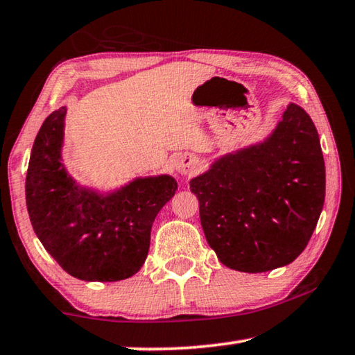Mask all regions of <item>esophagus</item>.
I'll return each mask as SVG.
<instances>
[{"instance_id":"esophagus-1","label":"esophagus","mask_w":355,"mask_h":355,"mask_svg":"<svg viewBox=\"0 0 355 355\" xmlns=\"http://www.w3.org/2000/svg\"><path fill=\"white\" fill-rule=\"evenodd\" d=\"M196 166H197V159L194 158V156L183 155L177 159L175 169L178 173H182V175H189V173L196 171Z\"/></svg>"}]
</instances>
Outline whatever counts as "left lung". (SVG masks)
Wrapping results in <instances>:
<instances>
[{
  "mask_svg": "<svg viewBox=\"0 0 355 355\" xmlns=\"http://www.w3.org/2000/svg\"><path fill=\"white\" fill-rule=\"evenodd\" d=\"M189 184L222 264L252 274L290 264L307 248L326 196L315 123L290 103L266 139L222 155Z\"/></svg>",
  "mask_w": 355,
  "mask_h": 355,
  "instance_id": "1",
  "label": "left lung"
}]
</instances>
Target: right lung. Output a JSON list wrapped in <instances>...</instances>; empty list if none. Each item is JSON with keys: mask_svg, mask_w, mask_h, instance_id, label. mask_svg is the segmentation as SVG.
Masks as SVG:
<instances>
[{"mask_svg": "<svg viewBox=\"0 0 355 355\" xmlns=\"http://www.w3.org/2000/svg\"><path fill=\"white\" fill-rule=\"evenodd\" d=\"M65 114V106L53 111L35 136L25 186L29 219L65 272L86 282L128 279L146 261L153 220L177 182L135 178L107 194L80 186L62 164Z\"/></svg>", "mask_w": 355, "mask_h": 355, "instance_id": "right-lung-1", "label": "right lung"}]
</instances>
